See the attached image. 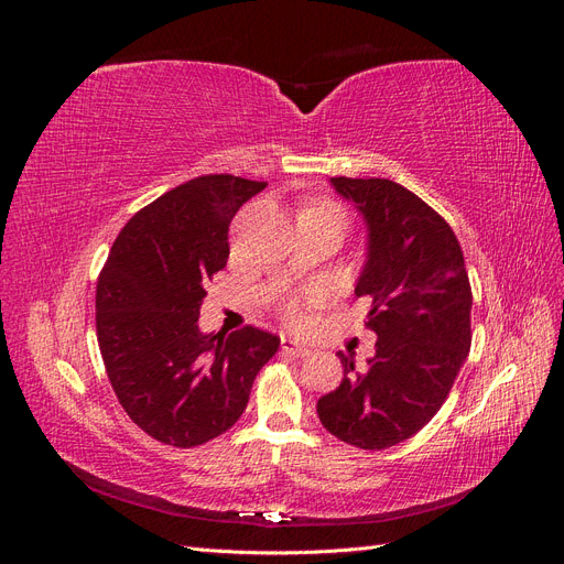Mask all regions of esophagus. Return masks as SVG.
<instances>
[{"instance_id":"34e87169","label":"esophagus","mask_w":564,"mask_h":564,"mask_svg":"<svg viewBox=\"0 0 564 564\" xmlns=\"http://www.w3.org/2000/svg\"><path fill=\"white\" fill-rule=\"evenodd\" d=\"M282 352H286L289 357H305V355H311V348L299 344V340H294V338L282 336Z\"/></svg>"}]
</instances>
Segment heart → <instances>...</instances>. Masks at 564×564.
Here are the masks:
<instances>
[{"instance_id":"b5f03b06","label":"heart","mask_w":564,"mask_h":564,"mask_svg":"<svg viewBox=\"0 0 564 564\" xmlns=\"http://www.w3.org/2000/svg\"><path fill=\"white\" fill-rule=\"evenodd\" d=\"M303 212H322V214H336L340 218H346L344 212H340L338 204L334 202H313L305 207ZM319 299L317 289H303V292H294L289 294L282 301V317L286 324H292V327H303L305 322H308V311L311 305Z\"/></svg>"}]
</instances>
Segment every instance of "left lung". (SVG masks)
Here are the masks:
<instances>
[{"label": "left lung", "mask_w": 564, "mask_h": 564, "mask_svg": "<svg viewBox=\"0 0 564 564\" xmlns=\"http://www.w3.org/2000/svg\"><path fill=\"white\" fill-rule=\"evenodd\" d=\"M369 226V261L355 296L369 299L377 352L357 371L338 352L344 381L317 400L324 429L360 449L416 435L445 404L470 352L473 292L464 251L433 207L388 178H332Z\"/></svg>", "instance_id": "obj_1"}]
</instances>
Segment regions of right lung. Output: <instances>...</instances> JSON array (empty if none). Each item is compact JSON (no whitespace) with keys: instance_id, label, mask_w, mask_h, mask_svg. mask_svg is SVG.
Masks as SVG:
<instances>
[{"instance_id":"1","label":"right lung","mask_w":564,"mask_h":564,"mask_svg":"<svg viewBox=\"0 0 564 564\" xmlns=\"http://www.w3.org/2000/svg\"><path fill=\"white\" fill-rule=\"evenodd\" d=\"M265 181L207 174L150 202L119 230L96 284V336L129 419L162 445L197 447L232 429L280 338L202 334L207 282L230 256L237 209Z\"/></svg>"}]
</instances>
